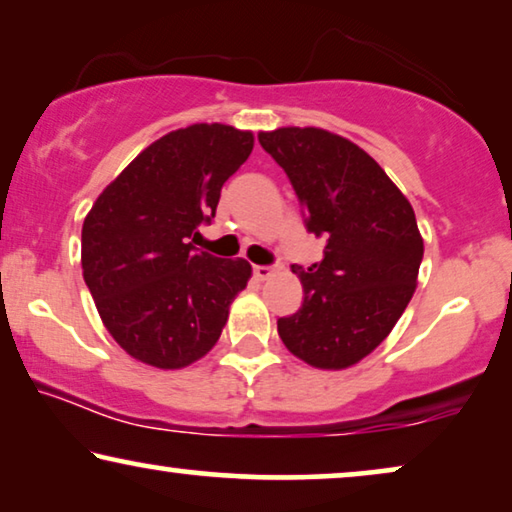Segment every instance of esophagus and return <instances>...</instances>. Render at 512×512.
I'll return each mask as SVG.
<instances>
[{
	"label": "esophagus",
	"instance_id": "34e87169",
	"mask_svg": "<svg viewBox=\"0 0 512 512\" xmlns=\"http://www.w3.org/2000/svg\"><path fill=\"white\" fill-rule=\"evenodd\" d=\"M253 273H255V278H257V280H266V278H271V276H273V269H271V266L255 264V266H253Z\"/></svg>",
	"mask_w": 512,
	"mask_h": 512
}]
</instances>
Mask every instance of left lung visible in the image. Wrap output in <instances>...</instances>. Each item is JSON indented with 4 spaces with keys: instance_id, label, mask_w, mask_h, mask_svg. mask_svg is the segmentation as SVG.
I'll return each mask as SVG.
<instances>
[{
    "instance_id": "left-lung-1",
    "label": "left lung",
    "mask_w": 512,
    "mask_h": 512,
    "mask_svg": "<svg viewBox=\"0 0 512 512\" xmlns=\"http://www.w3.org/2000/svg\"><path fill=\"white\" fill-rule=\"evenodd\" d=\"M257 139L290 178L308 232L327 239L322 262L292 266L304 304L278 320V334L315 369H348L385 341L413 297L424 255L415 211L345 136L278 127Z\"/></svg>"
}]
</instances>
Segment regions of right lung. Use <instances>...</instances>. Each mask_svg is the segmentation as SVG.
<instances>
[{"instance_id": "obj_1", "label": "right lung", "mask_w": 512, "mask_h": 512, "mask_svg": "<svg viewBox=\"0 0 512 512\" xmlns=\"http://www.w3.org/2000/svg\"><path fill=\"white\" fill-rule=\"evenodd\" d=\"M253 146V132L220 122L176 129L141 150L85 215V285L104 327L136 362L185 369L218 343L253 269L190 239L211 222L222 185Z\"/></svg>"}]
</instances>
